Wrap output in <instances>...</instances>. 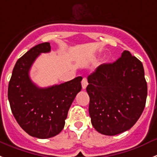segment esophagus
<instances>
[{"label":"esophagus","mask_w":157,"mask_h":157,"mask_svg":"<svg viewBox=\"0 0 157 157\" xmlns=\"http://www.w3.org/2000/svg\"><path fill=\"white\" fill-rule=\"evenodd\" d=\"M81 84H82V88L83 89H85L88 85V80L86 78H83L82 81H81Z\"/></svg>","instance_id":"1"}]
</instances>
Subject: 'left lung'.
<instances>
[{
	"instance_id": "8db88e82",
	"label": "left lung",
	"mask_w": 157,
	"mask_h": 157,
	"mask_svg": "<svg viewBox=\"0 0 157 157\" xmlns=\"http://www.w3.org/2000/svg\"><path fill=\"white\" fill-rule=\"evenodd\" d=\"M89 114L99 133L114 136L129 129L144 111L147 83L141 61L124 50L113 63L100 65L88 77Z\"/></svg>"
}]
</instances>
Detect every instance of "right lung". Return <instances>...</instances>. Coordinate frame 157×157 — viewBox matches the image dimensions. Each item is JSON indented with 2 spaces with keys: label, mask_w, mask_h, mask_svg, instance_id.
Segmentation results:
<instances>
[{
  "label": "right lung",
  "mask_w": 157,
  "mask_h": 157,
  "mask_svg": "<svg viewBox=\"0 0 157 157\" xmlns=\"http://www.w3.org/2000/svg\"><path fill=\"white\" fill-rule=\"evenodd\" d=\"M50 51V43H43L19 58L8 88L11 110L16 122L29 135L41 139L54 137L62 131L69 107L81 90V77L45 88L31 81L29 71L32 64L41 53Z\"/></svg>",
  "instance_id": "obj_1"
}]
</instances>
